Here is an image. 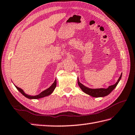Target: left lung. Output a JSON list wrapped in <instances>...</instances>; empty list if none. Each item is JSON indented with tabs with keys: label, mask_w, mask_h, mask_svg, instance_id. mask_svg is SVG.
I'll list each match as a JSON object with an SVG mask.
<instances>
[{
	"label": "left lung",
	"mask_w": 135,
	"mask_h": 135,
	"mask_svg": "<svg viewBox=\"0 0 135 135\" xmlns=\"http://www.w3.org/2000/svg\"><path fill=\"white\" fill-rule=\"evenodd\" d=\"M122 77V73L121 74L120 77H119V79H118L117 81L115 83V84H113L112 85H110L108 88H90L88 87H86L85 85H84L82 84L80 82V81L79 80V78H78V84H79L80 88L84 92L85 94H88L89 95L91 96L92 97H95V98H99V97H106V96L109 95L112 91L114 89L118 83L120 81Z\"/></svg>",
	"instance_id": "1"
}]
</instances>
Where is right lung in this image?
I'll return each instance as SVG.
<instances>
[{
  "label": "right lung",
  "mask_w": 135,
  "mask_h": 135,
  "mask_svg": "<svg viewBox=\"0 0 135 135\" xmlns=\"http://www.w3.org/2000/svg\"><path fill=\"white\" fill-rule=\"evenodd\" d=\"M56 80L55 79L54 82L52 83V84L51 85L49 88H48L47 89H46V90H44L43 91L41 92L40 94H39L38 95H29L26 94V93H25V92L23 91V89H22L21 88H20L19 87H18L17 86L15 85L16 86V88L18 90L21 94L25 97L26 98L30 99H40V98H44L45 97H47V96H49L50 95H51L53 92V91H54L55 88H56Z\"/></svg>",
  "instance_id": "1"
}]
</instances>
